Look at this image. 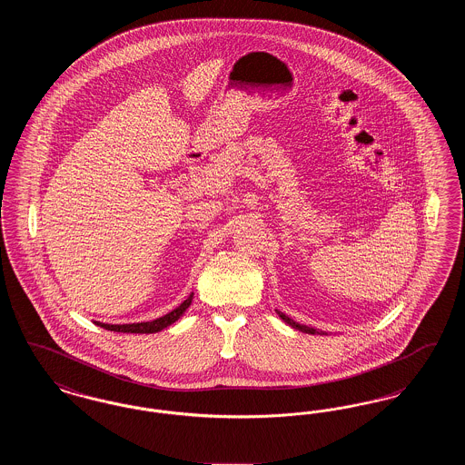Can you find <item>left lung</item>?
Wrapping results in <instances>:
<instances>
[{
	"instance_id": "obj_1",
	"label": "left lung",
	"mask_w": 465,
	"mask_h": 465,
	"mask_svg": "<svg viewBox=\"0 0 465 465\" xmlns=\"http://www.w3.org/2000/svg\"><path fill=\"white\" fill-rule=\"evenodd\" d=\"M277 313H279V317H281L286 324H289V326H291V328H294V330H298V331L310 332V334H328V332L319 331V330L310 328V326H305V324H298L296 321H292L291 317H288V315H286V313H282V312H279V310H277Z\"/></svg>"
}]
</instances>
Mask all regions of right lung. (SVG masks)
<instances>
[{"label":"right lung","mask_w":465,"mask_h":465,"mask_svg":"<svg viewBox=\"0 0 465 465\" xmlns=\"http://www.w3.org/2000/svg\"><path fill=\"white\" fill-rule=\"evenodd\" d=\"M192 302H193V292L179 305L176 309L173 310V312H169V313H165L163 317H158L155 321H152V322H134V324H104V322H94V324H97V326H101V328H104V330H110V331L116 332H158L162 331V330H165V328H169L171 324H174L177 319L188 310V307L192 305Z\"/></svg>","instance_id":"right-lung-1"}]
</instances>
